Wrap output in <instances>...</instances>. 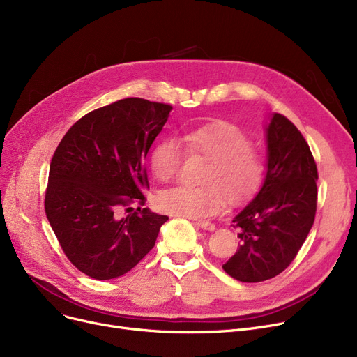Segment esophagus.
Wrapping results in <instances>:
<instances>
[{"instance_id": "34e87169", "label": "esophagus", "mask_w": 357, "mask_h": 357, "mask_svg": "<svg viewBox=\"0 0 357 357\" xmlns=\"http://www.w3.org/2000/svg\"><path fill=\"white\" fill-rule=\"evenodd\" d=\"M195 224L197 227H200L202 229H208V231H213L215 229V224L211 222V220H196Z\"/></svg>"}]
</instances>
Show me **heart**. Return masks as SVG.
Masks as SVG:
<instances>
[{"instance_id":"obj_1","label":"heart","mask_w":357,"mask_h":357,"mask_svg":"<svg viewBox=\"0 0 357 357\" xmlns=\"http://www.w3.org/2000/svg\"><path fill=\"white\" fill-rule=\"evenodd\" d=\"M185 151L208 158L200 181L203 185H176L157 196L160 211L183 216L205 218L224 206L225 196L236 203L256 192L266 174V161L252 148L248 135L229 122H212L183 133ZM183 149L173 138L157 144L151 154V169L160 181L172 180L181 167Z\"/></svg>"}]
</instances>
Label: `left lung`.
I'll use <instances>...</instances> for the list:
<instances>
[{
	"label": "left lung",
	"mask_w": 357,
	"mask_h": 357,
	"mask_svg": "<svg viewBox=\"0 0 357 357\" xmlns=\"http://www.w3.org/2000/svg\"><path fill=\"white\" fill-rule=\"evenodd\" d=\"M267 173L261 190L234 218L238 250L222 266L240 282H264L289 266L312 228L318 169L298 128L275 113L267 128Z\"/></svg>",
	"instance_id": "1"
}]
</instances>
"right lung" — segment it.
<instances>
[{"instance_id":"obj_1","label":"right lung","mask_w":357,"mask_h":357,"mask_svg":"<svg viewBox=\"0 0 357 357\" xmlns=\"http://www.w3.org/2000/svg\"><path fill=\"white\" fill-rule=\"evenodd\" d=\"M172 109L139 97L96 109L68 129L50 161L47 220L68 260L93 279L128 273L168 219L144 208L142 190L149 189L144 160ZM121 208L132 212L119 218Z\"/></svg>"}]
</instances>
